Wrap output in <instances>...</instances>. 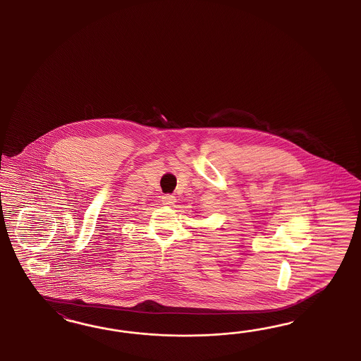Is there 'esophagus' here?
Instances as JSON below:
<instances>
[{
	"instance_id": "1",
	"label": "esophagus",
	"mask_w": 361,
	"mask_h": 361,
	"mask_svg": "<svg viewBox=\"0 0 361 361\" xmlns=\"http://www.w3.org/2000/svg\"><path fill=\"white\" fill-rule=\"evenodd\" d=\"M161 202L166 207H171V205L175 204L176 197L173 195H165V196L161 197Z\"/></svg>"
}]
</instances>
